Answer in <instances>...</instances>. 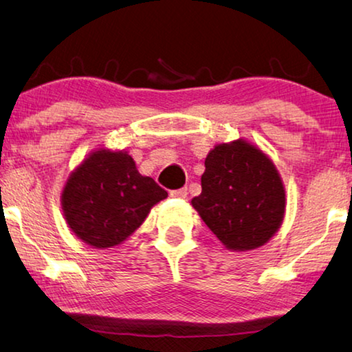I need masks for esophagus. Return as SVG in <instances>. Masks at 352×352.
I'll return each mask as SVG.
<instances>
[{
  "instance_id": "1",
  "label": "esophagus",
  "mask_w": 352,
  "mask_h": 352,
  "mask_svg": "<svg viewBox=\"0 0 352 352\" xmlns=\"http://www.w3.org/2000/svg\"><path fill=\"white\" fill-rule=\"evenodd\" d=\"M170 195L175 197V199H186V197H187V189H186V187H182V189L171 190Z\"/></svg>"
}]
</instances>
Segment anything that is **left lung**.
Listing matches in <instances>:
<instances>
[{"label": "left lung", "mask_w": 352, "mask_h": 352, "mask_svg": "<svg viewBox=\"0 0 352 352\" xmlns=\"http://www.w3.org/2000/svg\"><path fill=\"white\" fill-rule=\"evenodd\" d=\"M192 206L230 252L267 243L285 216V187L276 165L245 139L214 146L205 158L201 194Z\"/></svg>", "instance_id": "obj_1"}]
</instances>
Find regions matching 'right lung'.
Instances as JSON below:
<instances>
[{
	"label": "right lung",
	"instance_id": "right-lung-1",
	"mask_svg": "<svg viewBox=\"0 0 352 352\" xmlns=\"http://www.w3.org/2000/svg\"><path fill=\"white\" fill-rule=\"evenodd\" d=\"M168 192L138 171L124 151L96 148L70 173L60 195L72 232L93 248L123 243Z\"/></svg>",
	"mask_w": 352,
	"mask_h": 352
}]
</instances>
